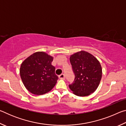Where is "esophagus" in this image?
<instances>
[{"instance_id": "34e87169", "label": "esophagus", "mask_w": 126, "mask_h": 126, "mask_svg": "<svg viewBox=\"0 0 126 126\" xmlns=\"http://www.w3.org/2000/svg\"><path fill=\"white\" fill-rule=\"evenodd\" d=\"M59 78L61 79H65V75L64 74H61V75L59 76Z\"/></svg>"}]
</instances>
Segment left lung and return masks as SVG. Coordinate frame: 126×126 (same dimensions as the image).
Here are the masks:
<instances>
[{"label":"left lung","mask_w":126,"mask_h":126,"mask_svg":"<svg viewBox=\"0 0 126 126\" xmlns=\"http://www.w3.org/2000/svg\"><path fill=\"white\" fill-rule=\"evenodd\" d=\"M70 62L75 76L69 88L76 95H90L98 87L102 75V67L97 59L88 52L82 50L70 57Z\"/></svg>","instance_id":"left-lung-1"}]
</instances>
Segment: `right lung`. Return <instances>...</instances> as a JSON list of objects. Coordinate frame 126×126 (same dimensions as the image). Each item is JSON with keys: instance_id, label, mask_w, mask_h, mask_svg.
<instances>
[{"instance_id": "right-lung-1", "label": "right lung", "mask_w": 126, "mask_h": 126, "mask_svg": "<svg viewBox=\"0 0 126 126\" xmlns=\"http://www.w3.org/2000/svg\"><path fill=\"white\" fill-rule=\"evenodd\" d=\"M53 57L43 52L30 55L23 62L20 75L25 88L36 95H42L52 90L58 77L52 65Z\"/></svg>"}]
</instances>
